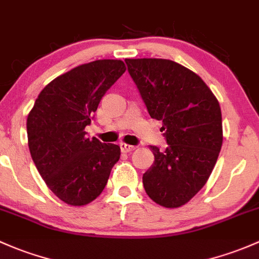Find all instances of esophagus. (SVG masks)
<instances>
[{
	"label": "esophagus",
	"instance_id": "1",
	"mask_svg": "<svg viewBox=\"0 0 259 259\" xmlns=\"http://www.w3.org/2000/svg\"><path fill=\"white\" fill-rule=\"evenodd\" d=\"M120 149H121L122 152H130V151L135 150V146L134 145H129V144L121 143L120 144Z\"/></svg>",
	"mask_w": 259,
	"mask_h": 259
}]
</instances>
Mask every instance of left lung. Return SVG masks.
<instances>
[{
	"label": "left lung",
	"mask_w": 259,
	"mask_h": 259,
	"mask_svg": "<svg viewBox=\"0 0 259 259\" xmlns=\"http://www.w3.org/2000/svg\"><path fill=\"white\" fill-rule=\"evenodd\" d=\"M152 119L162 121L167 148L150 146L155 161L143 175L157 205L176 208L205 186L221 151L220 103L189 68L161 58L125 59Z\"/></svg>",
	"instance_id": "obj_1"
}]
</instances>
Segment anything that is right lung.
I'll return each instance as SVG.
<instances>
[{
  "label": "right lung",
  "instance_id": "right-lung-1",
  "mask_svg": "<svg viewBox=\"0 0 259 259\" xmlns=\"http://www.w3.org/2000/svg\"><path fill=\"white\" fill-rule=\"evenodd\" d=\"M125 70L119 59L78 65L48 83L27 116L32 160L51 191L68 205L95 200L120 159V146L87 138L84 129Z\"/></svg>",
  "mask_w": 259,
  "mask_h": 259
}]
</instances>
